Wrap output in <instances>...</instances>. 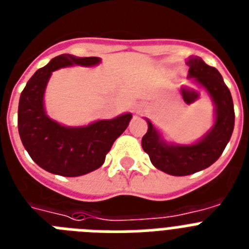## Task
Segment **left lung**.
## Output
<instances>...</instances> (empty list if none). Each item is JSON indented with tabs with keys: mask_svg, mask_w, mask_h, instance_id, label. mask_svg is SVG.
Here are the masks:
<instances>
[{
	"mask_svg": "<svg viewBox=\"0 0 249 249\" xmlns=\"http://www.w3.org/2000/svg\"><path fill=\"white\" fill-rule=\"evenodd\" d=\"M189 78H193L210 93L214 105V123L199 141L192 145L168 144L148 122V132L142 136L141 145L148 153L153 166L172 176H186L213 164L226 148L234 130V104L231 93L221 74L213 67L207 65L200 57H189Z\"/></svg>",
	"mask_w": 249,
	"mask_h": 249,
	"instance_id": "8db88e82",
	"label": "left lung"
}]
</instances>
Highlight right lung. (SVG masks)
Segmentation results:
<instances>
[{
    "instance_id": "1",
    "label": "right lung",
    "mask_w": 249,
    "mask_h": 249,
    "mask_svg": "<svg viewBox=\"0 0 249 249\" xmlns=\"http://www.w3.org/2000/svg\"><path fill=\"white\" fill-rule=\"evenodd\" d=\"M100 57L63 53L39 68L24 87L18 109V128L24 148L41 168L65 178L82 176L103 166L115 139L126 130L132 114L101 119L87 126L68 127L46 114L43 95L53 71L81 65L93 67Z\"/></svg>"
}]
</instances>
